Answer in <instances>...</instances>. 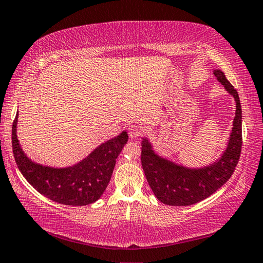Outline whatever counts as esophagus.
I'll return each mask as SVG.
<instances>
[{
	"label": "esophagus",
	"instance_id": "esophagus-1",
	"mask_svg": "<svg viewBox=\"0 0 263 263\" xmlns=\"http://www.w3.org/2000/svg\"><path fill=\"white\" fill-rule=\"evenodd\" d=\"M127 131H128V136H130V138H132V139L141 136V128L138 125H136V124H132V125L128 126Z\"/></svg>",
	"mask_w": 263,
	"mask_h": 263
}]
</instances>
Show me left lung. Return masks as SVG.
I'll return each instance as SVG.
<instances>
[{
    "instance_id": "obj_1",
    "label": "left lung",
    "mask_w": 263,
    "mask_h": 263,
    "mask_svg": "<svg viewBox=\"0 0 263 263\" xmlns=\"http://www.w3.org/2000/svg\"><path fill=\"white\" fill-rule=\"evenodd\" d=\"M214 76L235 98L236 116L226 152L203 168L191 169L157 155L147 138L141 141V165L155 197L169 206H190L202 201L222 187L231 177L241 153V106L238 92L221 70Z\"/></svg>"
}]
</instances>
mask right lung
I'll return each mask as SVG.
<instances>
[{
  "label": "right lung",
  "mask_w": 263,
  "mask_h": 263,
  "mask_svg": "<svg viewBox=\"0 0 263 263\" xmlns=\"http://www.w3.org/2000/svg\"><path fill=\"white\" fill-rule=\"evenodd\" d=\"M18 114L12 124V152L25 179L37 192L52 201L68 206H86L101 197L110 181L117 156L128 136L125 131L108 140L68 168H51L28 159L17 139Z\"/></svg>",
  "instance_id": "obj_1"
}]
</instances>
